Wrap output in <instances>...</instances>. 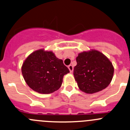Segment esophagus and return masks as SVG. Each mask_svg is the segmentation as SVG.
<instances>
[{
  "label": "esophagus",
  "mask_w": 130,
  "mask_h": 130,
  "mask_svg": "<svg viewBox=\"0 0 130 130\" xmlns=\"http://www.w3.org/2000/svg\"><path fill=\"white\" fill-rule=\"evenodd\" d=\"M68 68H69V70H70V72H73V70H74V67H73V66L72 65H70L68 66Z\"/></svg>",
  "instance_id": "34e87169"
}]
</instances>
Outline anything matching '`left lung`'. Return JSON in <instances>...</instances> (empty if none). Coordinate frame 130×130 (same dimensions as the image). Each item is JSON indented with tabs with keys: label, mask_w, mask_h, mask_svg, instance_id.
<instances>
[{
	"label": "left lung",
	"mask_w": 130,
	"mask_h": 130,
	"mask_svg": "<svg viewBox=\"0 0 130 130\" xmlns=\"http://www.w3.org/2000/svg\"><path fill=\"white\" fill-rule=\"evenodd\" d=\"M74 75L80 90L96 93L110 84L114 69L111 61L100 51L90 50L78 54Z\"/></svg>",
	"instance_id": "left-lung-1"
}]
</instances>
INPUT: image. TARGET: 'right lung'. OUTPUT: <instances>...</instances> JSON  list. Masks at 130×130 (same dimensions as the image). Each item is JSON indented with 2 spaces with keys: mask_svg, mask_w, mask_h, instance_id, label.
Wrapping results in <instances>:
<instances>
[{
  "mask_svg": "<svg viewBox=\"0 0 130 130\" xmlns=\"http://www.w3.org/2000/svg\"><path fill=\"white\" fill-rule=\"evenodd\" d=\"M21 72L31 89L41 94H50L61 87L64 75L70 71L53 51L41 49L25 59Z\"/></svg>",
  "mask_w": 130,
  "mask_h": 130,
  "instance_id": "obj_1",
  "label": "right lung"
}]
</instances>
